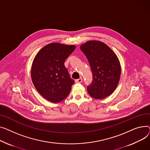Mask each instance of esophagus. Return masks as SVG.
Listing matches in <instances>:
<instances>
[{
  "label": "esophagus",
  "mask_w": 150,
  "mask_h": 150,
  "mask_svg": "<svg viewBox=\"0 0 150 150\" xmlns=\"http://www.w3.org/2000/svg\"><path fill=\"white\" fill-rule=\"evenodd\" d=\"M82 82V78H79L78 79H76L75 81L76 83H81Z\"/></svg>",
  "instance_id": "34e87169"
}]
</instances>
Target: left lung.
Segmentation results:
<instances>
[{
	"label": "left lung",
	"instance_id": "8db88e82",
	"mask_svg": "<svg viewBox=\"0 0 150 150\" xmlns=\"http://www.w3.org/2000/svg\"><path fill=\"white\" fill-rule=\"evenodd\" d=\"M90 64L93 82L87 87L92 98L103 99L111 95L119 83L121 67L116 54L108 45L98 40H89L80 47Z\"/></svg>",
	"mask_w": 150,
	"mask_h": 150
}]
</instances>
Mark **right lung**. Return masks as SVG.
Instances as JSON below:
<instances>
[{"label": "right lung", "mask_w": 150, "mask_h": 150, "mask_svg": "<svg viewBox=\"0 0 150 150\" xmlns=\"http://www.w3.org/2000/svg\"><path fill=\"white\" fill-rule=\"evenodd\" d=\"M76 48L74 45L51 43L43 47L35 56L31 77L38 93L53 103L64 100L74 81L70 77L64 63Z\"/></svg>", "instance_id": "1"}]
</instances>
